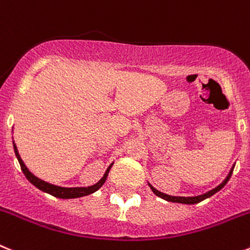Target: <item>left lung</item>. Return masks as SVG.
<instances>
[{
    "instance_id": "obj_1",
    "label": "left lung",
    "mask_w": 250,
    "mask_h": 250,
    "mask_svg": "<svg viewBox=\"0 0 250 250\" xmlns=\"http://www.w3.org/2000/svg\"><path fill=\"white\" fill-rule=\"evenodd\" d=\"M233 169H234V167H231L230 171H229V174H228V176H227V178L223 180L222 184H219L216 188H214V189L209 190L208 193L203 194V195H198V196H173V195H167V194H164V193H161V191L156 190L155 188L151 187L150 184H149V187H150V189L152 190V193L155 194L156 196H159V198H161V199L167 200V202L180 203V204H196V203L203 202V200L207 199V198H210L211 195H214L215 193H218L220 189H223V188H224V185L229 182V179H230V176H231V173H233Z\"/></svg>"
}]
</instances>
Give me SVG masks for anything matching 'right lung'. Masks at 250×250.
Returning <instances> with one entry per match:
<instances>
[{
    "label": "right lung",
    "mask_w": 250,
    "mask_h": 250,
    "mask_svg": "<svg viewBox=\"0 0 250 250\" xmlns=\"http://www.w3.org/2000/svg\"><path fill=\"white\" fill-rule=\"evenodd\" d=\"M13 149H15V154H16V158L20 163V167H21L22 173L25 174V176L27 178L28 182L31 183L32 185L40 189V190L45 191V193L51 194V195H54L55 198H60V199H74V198H81V196H85V195H89V194L95 193L96 190H99L101 187L104 185L105 183L106 178H107V174H109L110 169H111L112 164L107 167V170L105 171L103 178L99 180L96 184L91 185V187H87V188H63V187H57V185L54 184H50L47 182H43L41 179H39L37 176H35L34 174L31 173L30 170L27 169V167L25 165V163L22 161L21 156L19 154V150H17L16 144L13 143Z\"/></svg>",
    "instance_id": "add662e5"
}]
</instances>
